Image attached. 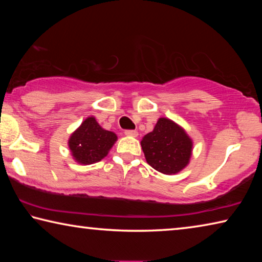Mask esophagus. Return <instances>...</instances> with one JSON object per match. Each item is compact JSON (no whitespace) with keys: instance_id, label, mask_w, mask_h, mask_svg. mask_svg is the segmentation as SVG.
I'll return each mask as SVG.
<instances>
[{"instance_id":"esophagus-1","label":"esophagus","mask_w":262,"mask_h":262,"mask_svg":"<svg viewBox=\"0 0 262 262\" xmlns=\"http://www.w3.org/2000/svg\"><path fill=\"white\" fill-rule=\"evenodd\" d=\"M125 135H127V136H132V137H136L137 135H139V133H137V130L128 129V130H125Z\"/></svg>"}]
</instances>
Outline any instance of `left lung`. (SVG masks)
Segmentation results:
<instances>
[{"instance_id":"obj_1","label":"left lung","mask_w":262,"mask_h":262,"mask_svg":"<svg viewBox=\"0 0 262 262\" xmlns=\"http://www.w3.org/2000/svg\"><path fill=\"white\" fill-rule=\"evenodd\" d=\"M141 145L150 166L164 174H174L188 164L193 144L183 128L161 118Z\"/></svg>"}]
</instances>
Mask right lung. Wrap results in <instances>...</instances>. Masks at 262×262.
Here are the masks:
<instances>
[{"label":"right lung","mask_w":262,"mask_h":262,"mask_svg":"<svg viewBox=\"0 0 262 262\" xmlns=\"http://www.w3.org/2000/svg\"><path fill=\"white\" fill-rule=\"evenodd\" d=\"M117 135L105 130L94 117L85 119L69 139V149L75 161L81 164H94L108 154Z\"/></svg>","instance_id":"obj_1"}]
</instances>
